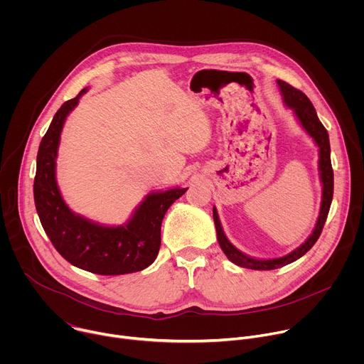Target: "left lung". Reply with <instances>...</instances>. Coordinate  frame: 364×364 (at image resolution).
<instances>
[{
	"label": "left lung",
	"mask_w": 364,
	"mask_h": 364,
	"mask_svg": "<svg viewBox=\"0 0 364 364\" xmlns=\"http://www.w3.org/2000/svg\"><path fill=\"white\" fill-rule=\"evenodd\" d=\"M278 85H279L285 105L294 111V114L298 118L302 128L308 132V135L311 138L316 141V144L320 148L318 168H320V177H321V183H323V200H321L320 216H318L317 225L314 228V232L311 233L309 237L294 252H291L287 256L275 257V259H255V257H250V256L242 253L239 249H236L225 236L219 216H218V210H216V207H213V219H215V226H216V232H218V240H219L222 250L235 265L247 268V269H255V271H271V269L282 268V267L296 261V259H299L302 255H305L311 247H313L314 243L318 240V237L323 232V228L326 225L330 205H331V200H333V191H334V174H333L331 159H330V139H328L327 129L318 119L313 103H311V100L306 97L305 93H302L299 89H295L294 86L288 85L284 80H278Z\"/></svg>",
	"instance_id": "obj_1"
}]
</instances>
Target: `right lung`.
<instances>
[{"mask_svg":"<svg viewBox=\"0 0 364 364\" xmlns=\"http://www.w3.org/2000/svg\"><path fill=\"white\" fill-rule=\"evenodd\" d=\"M86 90L63 103L40 142L34 177L36 209L46 235L73 267L97 275L138 272L157 257L164 215L187 188L148 194L122 226H102L75 215L56 183V157L63 124Z\"/></svg>","mask_w":364,"mask_h":364,"instance_id":"obj_1","label":"right lung"}]
</instances>
